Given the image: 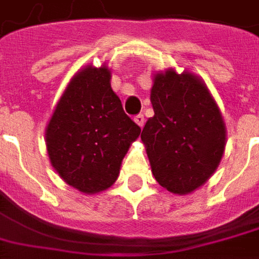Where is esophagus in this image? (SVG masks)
Returning a JSON list of instances; mask_svg holds the SVG:
<instances>
[{
	"mask_svg": "<svg viewBox=\"0 0 259 259\" xmlns=\"http://www.w3.org/2000/svg\"><path fill=\"white\" fill-rule=\"evenodd\" d=\"M135 122L139 124L140 127H143V126H144V116H143L142 113H140V115H137V116H135Z\"/></svg>",
	"mask_w": 259,
	"mask_h": 259,
	"instance_id": "1",
	"label": "esophagus"
}]
</instances>
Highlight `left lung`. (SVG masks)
Wrapping results in <instances>:
<instances>
[{
    "instance_id": "left-lung-1",
    "label": "left lung",
    "mask_w": 259,
    "mask_h": 259,
    "mask_svg": "<svg viewBox=\"0 0 259 259\" xmlns=\"http://www.w3.org/2000/svg\"><path fill=\"white\" fill-rule=\"evenodd\" d=\"M154 116L142 132L155 181L177 195L193 192L223 157L226 126L216 101L195 74L169 68L154 74Z\"/></svg>"
}]
</instances>
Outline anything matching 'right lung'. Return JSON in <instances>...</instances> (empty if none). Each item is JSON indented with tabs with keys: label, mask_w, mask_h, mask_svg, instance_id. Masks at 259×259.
<instances>
[{
	"label": "right lung",
	"mask_w": 259,
	"mask_h": 259,
	"mask_svg": "<svg viewBox=\"0 0 259 259\" xmlns=\"http://www.w3.org/2000/svg\"><path fill=\"white\" fill-rule=\"evenodd\" d=\"M140 132L112 90L109 68L87 66L68 82L45 137L50 162L64 182L92 195L113 185Z\"/></svg>",
	"instance_id": "obj_1"
}]
</instances>
